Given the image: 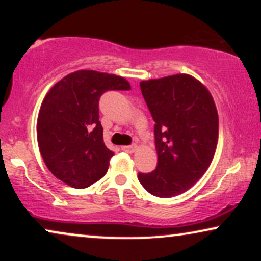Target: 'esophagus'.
I'll list each match as a JSON object with an SVG mask.
<instances>
[{"label":"esophagus","instance_id":"obj_1","mask_svg":"<svg viewBox=\"0 0 261 261\" xmlns=\"http://www.w3.org/2000/svg\"><path fill=\"white\" fill-rule=\"evenodd\" d=\"M121 149L124 152H127V153H133L135 149H136V147H135V146H122Z\"/></svg>","mask_w":261,"mask_h":261}]
</instances>
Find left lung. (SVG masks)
Wrapping results in <instances>:
<instances>
[{
    "instance_id": "left-lung-1",
    "label": "left lung",
    "mask_w": 261,
    "mask_h": 261,
    "mask_svg": "<svg viewBox=\"0 0 261 261\" xmlns=\"http://www.w3.org/2000/svg\"><path fill=\"white\" fill-rule=\"evenodd\" d=\"M141 92L154 121L157 167L139 173L152 195L184 193L211 164L218 140V114L205 86L189 74L142 81Z\"/></svg>"
}]
</instances>
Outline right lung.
<instances>
[{"label":"right lung","mask_w":261,"mask_h":261,"mask_svg":"<svg viewBox=\"0 0 261 261\" xmlns=\"http://www.w3.org/2000/svg\"><path fill=\"white\" fill-rule=\"evenodd\" d=\"M130 88L122 77L82 70L50 89L39 112L37 135L41 157L56 178L83 189L106 175L114 153L103 140L99 99L107 91Z\"/></svg>","instance_id":"add662e5"}]
</instances>
